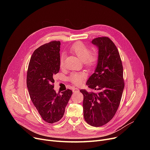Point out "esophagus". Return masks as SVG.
<instances>
[{
  "label": "esophagus",
  "instance_id": "esophagus-1",
  "mask_svg": "<svg viewBox=\"0 0 150 150\" xmlns=\"http://www.w3.org/2000/svg\"><path fill=\"white\" fill-rule=\"evenodd\" d=\"M72 91H73V92H74V93H75V92H79V91H80V90L78 89V88H73Z\"/></svg>",
  "mask_w": 150,
  "mask_h": 150
}]
</instances>
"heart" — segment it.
Returning <instances> with one entry per match:
<instances>
[{
	"mask_svg": "<svg viewBox=\"0 0 150 150\" xmlns=\"http://www.w3.org/2000/svg\"><path fill=\"white\" fill-rule=\"evenodd\" d=\"M72 51L78 58L83 62L84 65L88 68L92 69L95 67L98 61V54L97 52H91L89 47L82 42H76L71 47ZM65 56L62 54L59 58V65L61 67L64 66ZM85 78L83 73H73L69 76V80L75 85H79L83 83Z\"/></svg>",
	"mask_w": 150,
	"mask_h": 150,
	"instance_id": "b5f03b06",
	"label": "heart"
}]
</instances>
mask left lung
Masks as SVG:
<instances>
[{
  "instance_id": "obj_1",
  "label": "left lung",
  "mask_w": 150,
  "mask_h": 150,
  "mask_svg": "<svg viewBox=\"0 0 150 150\" xmlns=\"http://www.w3.org/2000/svg\"><path fill=\"white\" fill-rule=\"evenodd\" d=\"M98 50V61L94 73L86 85L97 93L80 90L83 94V112L86 122L94 127L111 120L119 106L124 89L123 71L116 46L108 37L93 39Z\"/></svg>"
}]
</instances>
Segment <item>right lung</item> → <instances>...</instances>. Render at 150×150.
Segmentation results:
<instances>
[{"label":"right lung","mask_w":150,"mask_h":150,"mask_svg":"<svg viewBox=\"0 0 150 150\" xmlns=\"http://www.w3.org/2000/svg\"><path fill=\"white\" fill-rule=\"evenodd\" d=\"M59 41H52L35 50L31 57L27 76L30 98L42 119L49 123L58 122L64 115L72 91L57 93L54 75L59 72Z\"/></svg>","instance_id":"obj_1"}]
</instances>
